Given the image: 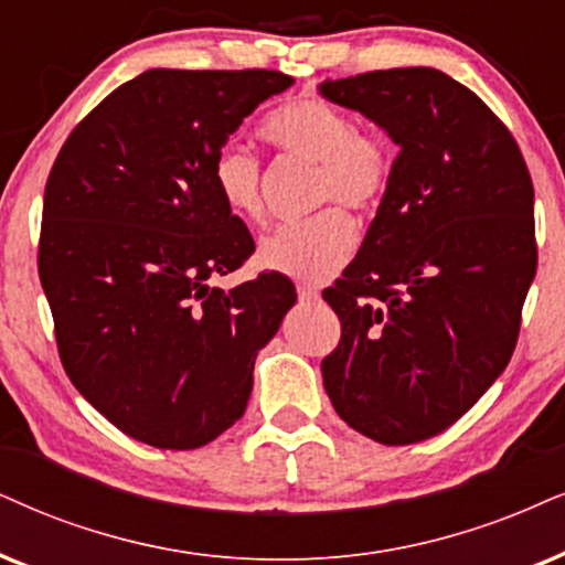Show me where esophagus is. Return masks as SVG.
<instances>
[{
  "label": "esophagus",
  "instance_id": "1",
  "mask_svg": "<svg viewBox=\"0 0 565 565\" xmlns=\"http://www.w3.org/2000/svg\"><path fill=\"white\" fill-rule=\"evenodd\" d=\"M297 295H299V299H302V302H318L320 291L316 287H310V284H299Z\"/></svg>",
  "mask_w": 565,
  "mask_h": 565
}]
</instances>
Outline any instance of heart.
<instances>
[{
    "instance_id": "b5f03b06",
    "label": "heart",
    "mask_w": 565,
    "mask_h": 565,
    "mask_svg": "<svg viewBox=\"0 0 565 565\" xmlns=\"http://www.w3.org/2000/svg\"><path fill=\"white\" fill-rule=\"evenodd\" d=\"M260 135L278 153L318 163V205L341 203L367 213L381 205L394 177V156L383 138L356 130L344 109L320 96H297L276 106ZM211 182L234 216L263 221L260 161L237 142H224L211 161ZM356 247V226L347 211L326 209L305 224L278 230L260 245L263 266L305 284L339 274Z\"/></svg>"
}]
</instances>
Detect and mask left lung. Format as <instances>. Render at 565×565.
<instances>
[{
  "instance_id": "left-lung-1",
  "label": "left lung",
  "mask_w": 565,
  "mask_h": 565,
  "mask_svg": "<svg viewBox=\"0 0 565 565\" xmlns=\"http://www.w3.org/2000/svg\"><path fill=\"white\" fill-rule=\"evenodd\" d=\"M398 146L356 258L323 299L341 320L326 394L356 433L406 446L451 427L509 365L537 270L534 188L477 93L433 67L320 83Z\"/></svg>"
}]
</instances>
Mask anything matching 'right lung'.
Instances as JSON below:
<instances>
[{
  "label": "right lung",
  "mask_w": 565,
  "mask_h": 565,
  "mask_svg": "<svg viewBox=\"0 0 565 565\" xmlns=\"http://www.w3.org/2000/svg\"><path fill=\"white\" fill-rule=\"evenodd\" d=\"M291 83L276 70H148L70 132L46 180L39 276L64 373L153 448L190 451L237 423L255 356L297 302L274 270L211 287L255 253L211 161Z\"/></svg>",
  "instance_id": "1"
}]
</instances>
